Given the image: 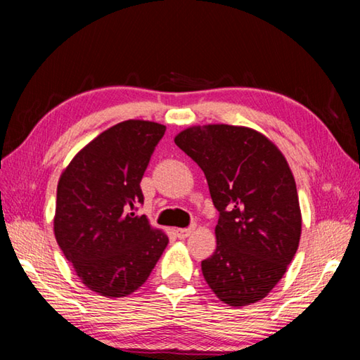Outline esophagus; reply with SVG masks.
<instances>
[{"instance_id":"34e87169","label":"esophagus","mask_w":360,"mask_h":360,"mask_svg":"<svg viewBox=\"0 0 360 360\" xmlns=\"http://www.w3.org/2000/svg\"><path fill=\"white\" fill-rule=\"evenodd\" d=\"M193 230H195V227H187V229H176V230H174V233H176V236H178L179 240H186L187 236L191 235Z\"/></svg>"}]
</instances>
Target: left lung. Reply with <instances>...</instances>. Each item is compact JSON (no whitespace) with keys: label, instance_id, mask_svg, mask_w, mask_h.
I'll list each match as a JSON object with an SVG mask.
<instances>
[{"label":"left lung","instance_id":"left-lung-1","mask_svg":"<svg viewBox=\"0 0 360 360\" xmlns=\"http://www.w3.org/2000/svg\"><path fill=\"white\" fill-rule=\"evenodd\" d=\"M197 162L219 211L205 281L229 307L265 298L297 252L302 211L294 174L278 146L249 127L193 125L174 136Z\"/></svg>","mask_w":360,"mask_h":360}]
</instances>
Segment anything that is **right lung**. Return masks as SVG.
Instances as JSON below:
<instances>
[{
	"instance_id": "add662e5",
	"label": "right lung",
	"mask_w": 360,
	"mask_h": 360,
	"mask_svg": "<svg viewBox=\"0 0 360 360\" xmlns=\"http://www.w3.org/2000/svg\"><path fill=\"white\" fill-rule=\"evenodd\" d=\"M167 127L124 120L72 157L57 186L53 233L81 283L106 298L133 294L146 283L168 245L146 216L139 187Z\"/></svg>"
}]
</instances>
